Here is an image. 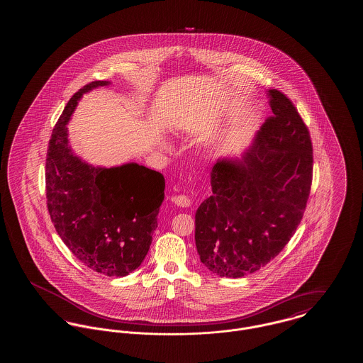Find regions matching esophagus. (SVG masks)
Returning <instances> with one entry per match:
<instances>
[{"label":"esophagus","instance_id":"1","mask_svg":"<svg viewBox=\"0 0 363 363\" xmlns=\"http://www.w3.org/2000/svg\"><path fill=\"white\" fill-rule=\"evenodd\" d=\"M172 201L178 207L188 208L190 206L189 197L186 196H174L172 197Z\"/></svg>","mask_w":363,"mask_h":363}]
</instances>
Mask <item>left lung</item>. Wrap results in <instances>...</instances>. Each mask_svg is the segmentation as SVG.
I'll return each instance as SVG.
<instances>
[{
  "mask_svg": "<svg viewBox=\"0 0 363 363\" xmlns=\"http://www.w3.org/2000/svg\"><path fill=\"white\" fill-rule=\"evenodd\" d=\"M274 116L241 157H222L211 172L212 196L196 212V247L212 274L259 271L293 237L311 193L313 148L293 102L269 89Z\"/></svg>",
  "mask_w": 363,
  "mask_h": 363,
  "instance_id": "left-lung-1",
  "label": "left lung"
}]
</instances>
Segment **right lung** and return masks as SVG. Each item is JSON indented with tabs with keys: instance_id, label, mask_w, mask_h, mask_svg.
Here are the masks:
<instances>
[{
	"instance_id": "right-lung-1",
	"label": "right lung",
	"mask_w": 363,
	"mask_h": 363,
	"mask_svg": "<svg viewBox=\"0 0 363 363\" xmlns=\"http://www.w3.org/2000/svg\"><path fill=\"white\" fill-rule=\"evenodd\" d=\"M108 84L98 80L79 89L55 123L46 157V199L55 231L76 259L106 277H126L150 250L164 177L135 162L101 167L73 154L67 125L77 102Z\"/></svg>"
}]
</instances>
